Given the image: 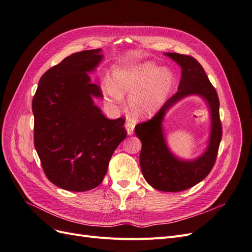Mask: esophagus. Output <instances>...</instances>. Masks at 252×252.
Returning <instances> with one entry per match:
<instances>
[{"instance_id": "34e87169", "label": "esophagus", "mask_w": 252, "mask_h": 252, "mask_svg": "<svg viewBox=\"0 0 252 252\" xmlns=\"http://www.w3.org/2000/svg\"><path fill=\"white\" fill-rule=\"evenodd\" d=\"M125 128H126V131L128 135H131L133 134L134 131V122L130 119H127L126 120V123H125Z\"/></svg>"}]
</instances>
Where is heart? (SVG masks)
Returning <instances> with one entry per match:
<instances>
[{"label":"heart","mask_w":252,"mask_h":252,"mask_svg":"<svg viewBox=\"0 0 252 252\" xmlns=\"http://www.w3.org/2000/svg\"><path fill=\"white\" fill-rule=\"evenodd\" d=\"M174 83V74L168 67L144 63L131 67L114 68L110 86L105 94L111 102H121L123 95L129 97V108L134 117L148 118L162 107Z\"/></svg>","instance_id":"obj_1"}]
</instances>
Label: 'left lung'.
I'll use <instances>...</instances> for the list:
<instances>
[{"label": "left lung", "mask_w": 252, "mask_h": 252, "mask_svg": "<svg viewBox=\"0 0 252 252\" xmlns=\"http://www.w3.org/2000/svg\"><path fill=\"white\" fill-rule=\"evenodd\" d=\"M164 55L173 60L182 69L178 93L163 105L154 118L138 124L134 130L142 142L140 165L145 180L155 189L177 192L196 185L211 171L222 139V125L218 94L201 64L192 57L180 53L166 52ZM190 95L200 96L208 104L211 112V132L208 147L203 154L193 160H184L178 158L169 149L162 122L171 107Z\"/></svg>", "instance_id": "1"}]
</instances>
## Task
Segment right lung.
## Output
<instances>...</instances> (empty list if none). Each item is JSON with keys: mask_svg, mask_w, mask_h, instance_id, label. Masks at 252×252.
<instances>
[{"mask_svg": "<svg viewBox=\"0 0 252 252\" xmlns=\"http://www.w3.org/2000/svg\"><path fill=\"white\" fill-rule=\"evenodd\" d=\"M103 59L101 48L65 58L42 75L32 100L34 147L44 172L69 191L100 185L127 135L125 120L106 119L94 102L103 94L89 73Z\"/></svg>", "mask_w": 252, "mask_h": 252, "instance_id": "1", "label": "right lung"}]
</instances>
